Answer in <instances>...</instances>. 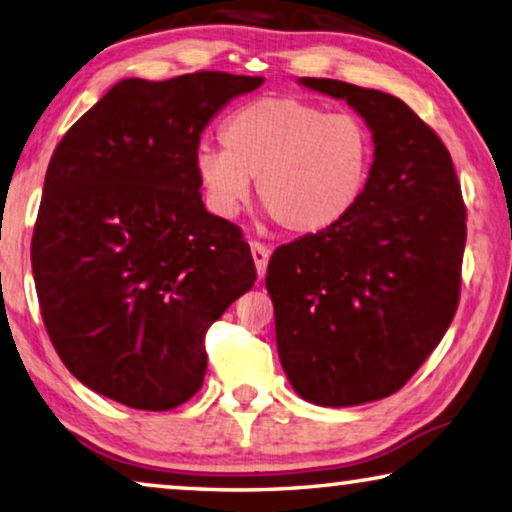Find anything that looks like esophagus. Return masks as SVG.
<instances>
[{"label": "esophagus", "mask_w": 512, "mask_h": 512, "mask_svg": "<svg viewBox=\"0 0 512 512\" xmlns=\"http://www.w3.org/2000/svg\"><path fill=\"white\" fill-rule=\"evenodd\" d=\"M251 247V256H254V263H256V272H258V277H265V270H268V261H270V249L265 247L263 242H258V240H254L249 244Z\"/></svg>", "instance_id": "34e87169"}]
</instances>
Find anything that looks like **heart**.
Listing matches in <instances>:
<instances>
[{
  "mask_svg": "<svg viewBox=\"0 0 512 512\" xmlns=\"http://www.w3.org/2000/svg\"><path fill=\"white\" fill-rule=\"evenodd\" d=\"M221 146L201 145L194 170L207 205L233 217L256 180L258 201L281 231L321 235L351 217L376 166V138L360 117L300 96H263L235 110Z\"/></svg>",
  "mask_w": 512,
  "mask_h": 512,
  "instance_id": "b5f03b06",
  "label": "heart"
}]
</instances>
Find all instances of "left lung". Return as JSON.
<instances>
[{"instance_id":"8db88e82","label":"left lung","mask_w":512,"mask_h":512,"mask_svg":"<svg viewBox=\"0 0 512 512\" xmlns=\"http://www.w3.org/2000/svg\"><path fill=\"white\" fill-rule=\"evenodd\" d=\"M376 138L372 182L344 224L274 249L265 286L281 367L302 399L353 406L404 388L459 305L466 207L448 147L397 96L330 78Z\"/></svg>"}]
</instances>
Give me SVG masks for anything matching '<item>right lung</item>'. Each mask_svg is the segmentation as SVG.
I'll use <instances>...</instances> for the list:
<instances>
[{"mask_svg": "<svg viewBox=\"0 0 512 512\" xmlns=\"http://www.w3.org/2000/svg\"><path fill=\"white\" fill-rule=\"evenodd\" d=\"M263 78L196 71L117 83L48 164L32 272L48 337L87 388L168 411L203 385L205 335L256 281L240 226L205 210L194 154Z\"/></svg>", "mask_w": 512, "mask_h": 512, "instance_id": "1", "label": "right lung"}]
</instances>
